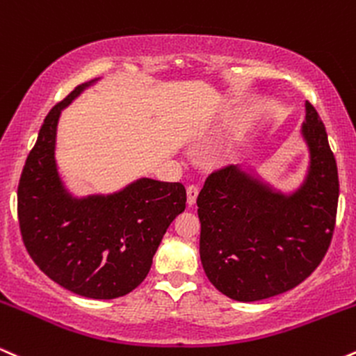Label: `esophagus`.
<instances>
[{"label": "esophagus", "mask_w": 356, "mask_h": 356, "mask_svg": "<svg viewBox=\"0 0 356 356\" xmlns=\"http://www.w3.org/2000/svg\"><path fill=\"white\" fill-rule=\"evenodd\" d=\"M196 198H198V186L191 185L186 188V203L188 207H193L196 203Z\"/></svg>", "instance_id": "1"}]
</instances>
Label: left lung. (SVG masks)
I'll list each match as a JSON object with an SVG mask.
<instances>
[{"label":"left lung","instance_id":"left-lung-1","mask_svg":"<svg viewBox=\"0 0 356 356\" xmlns=\"http://www.w3.org/2000/svg\"><path fill=\"white\" fill-rule=\"evenodd\" d=\"M302 136L310 166L293 193L275 191L248 171H213L200 191V258L213 286L236 302L285 293L323 260L335 229L338 170L327 129L305 103Z\"/></svg>","mask_w":356,"mask_h":356}]
</instances>
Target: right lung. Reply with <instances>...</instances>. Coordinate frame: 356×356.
<instances>
[{
  "label": "right lung",
  "mask_w": 356,
  "mask_h": 356,
  "mask_svg": "<svg viewBox=\"0 0 356 356\" xmlns=\"http://www.w3.org/2000/svg\"><path fill=\"white\" fill-rule=\"evenodd\" d=\"M99 78L54 104L29 152L18 186V220L29 257L73 293L118 298L146 278L170 223L186 207L181 183L140 178L111 195L76 198L54 160L61 110Z\"/></svg>",
  "instance_id": "obj_1"
}]
</instances>
